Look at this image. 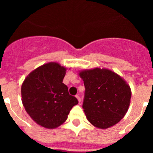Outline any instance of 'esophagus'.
<instances>
[{"instance_id": "34e87169", "label": "esophagus", "mask_w": 153, "mask_h": 153, "mask_svg": "<svg viewBox=\"0 0 153 153\" xmlns=\"http://www.w3.org/2000/svg\"><path fill=\"white\" fill-rule=\"evenodd\" d=\"M76 98L77 99L78 101H79V102H80V97H79V95H76Z\"/></svg>"}]
</instances>
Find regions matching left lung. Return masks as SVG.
Listing matches in <instances>:
<instances>
[{
  "mask_svg": "<svg viewBox=\"0 0 153 153\" xmlns=\"http://www.w3.org/2000/svg\"><path fill=\"white\" fill-rule=\"evenodd\" d=\"M85 96L83 109L89 122L105 129L118 123L130 104L131 89L120 75L105 68L81 70Z\"/></svg>",
  "mask_w": 153,
  "mask_h": 153,
  "instance_id": "8db88e82",
  "label": "left lung"
}]
</instances>
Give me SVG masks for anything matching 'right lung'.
<instances>
[{
  "instance_id": "right-lung-1",
  "label": "right lung",
  "mask_w": 153,
  "mask_h": 153,
  "mask_svg": "<svg viewBox=\"0 0 153 153\" xmlns=\"http://www.w3.org/2000/svg\"><path fill=\"white\" fill-rule=\"evenodd\" d=\"M66 70L56 62L45 63L30 73L21 86L25 110L36 123L47 129L62 125L78 103L63 83Z\"/></svg>"
}]
</instances>
